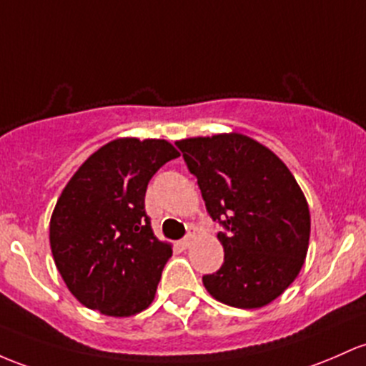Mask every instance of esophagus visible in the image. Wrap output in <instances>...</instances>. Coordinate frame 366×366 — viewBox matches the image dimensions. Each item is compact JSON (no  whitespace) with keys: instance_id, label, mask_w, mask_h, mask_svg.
Wrapping results in <instances>:
<instances>
[{"instance_id":"obj_1","label":"esophagus","mask_w":366,"mask_h":366,"mask_svg":"<svg viewBox=\"0 0 366 366\" xmlns=\"http://www.w3.org/2000/svg\"><path fill=\"white\" fill-rule=\"evenodd\" d=\"M192 239H194V236H192L191 232H189V234H187L186 238L180 239V242H179V247H180V248H184V250H186V248H189L191 244H192Z\"/></svg>"}]
</instances>
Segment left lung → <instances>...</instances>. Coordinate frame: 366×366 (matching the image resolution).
Returning a JSON list of instances; mask_svg holds the SVG:
<instances>
[{"mask_svg": "<svg viewBox=\"0 0 366 366\" xmlns=\"http://www.w3.org/2000/svg\"><path fill=\"white\" fill-rule=\"evenodd\" d=\"M208 214L226 232L224 264L203 276L208 294L239 309L267 306L304 266L311 215L302 189L278 156L242 134L177 140Z\"/></svg>", "mask_w": 366, "mask_h": 366, "instance_id": "obj_1", "label": "left lung"}]
</instances>
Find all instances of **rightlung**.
Here are the masks:
<instances>
[{
	"instance_id": "right-lung-1",
	"label": "right lung",
	"mask_w": 366,
	"mask_h": 366,
	"mask_svg": "<svg viewBox=\"0 0 366 366\" xmlns=\"http://www.w3.org/2000/svg\"><path fill=\"white\" fill-rule=\"evenodd\" d=\"M179 156L163 139H116L64 187L50 219V247L83 306L112 318L151 306L172 244L154 236L144 198L151 177Z\"/></svg>"
}]
</instances>
